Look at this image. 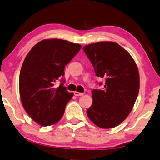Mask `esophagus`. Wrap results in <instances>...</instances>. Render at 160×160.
Returning a JSON list of instances; mask_svg holds the SVG:
<instances>
[{"label": "esophagus", "mask_w": 160, "mask_h": 160, "mask_svg": "<svg viewBox=\"0 0 160 160\" xmlns=\"http://www.w3.org/2000/svg\"><path fill=\"white\" fill-rule=\"evenodd\" d=\"M74 94H75V96H82L84 93H80V92H78V91H75L74 92Z\"/></svg>", "instance_id": "34e87169"}]
</instances>
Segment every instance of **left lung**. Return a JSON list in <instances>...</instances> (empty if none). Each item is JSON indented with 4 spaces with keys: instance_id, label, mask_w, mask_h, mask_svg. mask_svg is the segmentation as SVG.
Here are the masks:
<instances>
[{
    "instance_id": "obj_1",
    "label": "left lung",
    "mask_w": 160,
    "mask_h": 160,
    "mask_svg": "<svg viewBox=\"0 0 160 160\" xmlns=\"http://www.w3.org/2000/svg\"><path fill=\"white\" fill-rule=\"evenodd\" d=\"M83 50L96 76L105 80L103 90L92 91L88 117L101 128L116 127L128 118L136 101L140 87L138 67L130 53L114 42L89 44Z\"/></svg>"
}]
</instances>
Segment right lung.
I'll use <instances>...</instances> for the list:
<instances>
[{"instance_id":"add662e5","label":"right lung","mask_w":160,"mask_h":160,"mask_svg":"<svg viewBox=\"0 0 160 160\" xmlns=\"http://www.w3.org/2000/svg\"><path fill=\"white\" fill-rule=\"evenodd\" d=\"M81 47L64 40H42L24 58L19 75L20 98L27 113L40 125H54L62 118L73 93L63 83L54 88V82L64 75L65 66Z\"/></svg>"}]
</instances>
